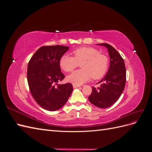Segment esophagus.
Wrapping results in <instances>:
<instances>
[{
    "instance_id": "34e87169",
    "label": "esophagus",
    "mask_w": 152,
    "mask_h": 152,
    "mask_svg": "<svg viewBox=\"0 0 152 152\" xmlns=\"http://www.w3.org/2000/svg\"><path fill=\"white\" fill-rule=\"evenodd\" d=\"M73 88H77V87H80V85H77V84H73Z\"/></svg>"
}]
</instances>
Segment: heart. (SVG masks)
<instances>
[{
  "mask_svg": "<svg viewBox=\"0 0 152 152\" xmlns=\"http://www.w3.org/2000/svg\"><path fill=\"white\" fill-rule=\"evenodd\" d=\"M73 56L65 54L59 59V65L66 72H71L82 63V69L78 70L67 77V80L80 85L91 77L97 80L102 78L109 67V59L98 49L91 47H81L73 50Z\"/></svg>",
  "mask_w": 152,
  "mask_h": 152,
  "instance_id": "obj_1",
  "label": "heart"
}]
</instances>
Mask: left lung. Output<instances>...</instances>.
<instances>
[{
  "label": "left lung",
  "mask_w": 152,
  "mask_h": 152,
  "mask_svg": "<svg viewBox=\"0 0 152 152\" xmlns=\"http://www.w3.org/2000/svg\"><path fill=\"white\" fill-rule=\"evenodd\" d=\"M108 49L110 65L107 74L99 83L100 87H93L89 96V102L96 107L107 108L111 107L121 97L126 82V70L124 59L117 50L108 44H98Z\"/></svg>",
  "instance_id": "1"
}]
</instances>
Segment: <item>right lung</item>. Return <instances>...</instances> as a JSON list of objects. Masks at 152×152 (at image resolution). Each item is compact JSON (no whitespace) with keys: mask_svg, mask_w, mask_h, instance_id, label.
I'll list each match as a JSON object with an SVG mask.
<instances>
[{"mask_svg":"<svg viewBox=\"0 0 152 152\" xmlns=\"http://www.w3.org/2000/svg\"><path fill=\"white\" fill-rule=\"evenodd\" d=\"M68 50L63 45L40 48L31 56L27 68V80L31 96L37 104L49 111H56L68 101L73 91L70 83L57 84L65 75L59 59Z\"/></svg>","mask_w":152,"mask_h":152,"instance_id":"1","label":"right lung"}]
</instances>
